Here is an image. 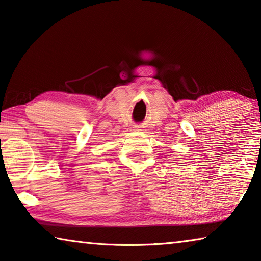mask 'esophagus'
Here are the masks:
<instances>
[{
    "instance_id": "1",
    "label": "esophagus",
    "mask_w": 261,
    "mask_h": 261,
    "mask_svg": "<svg viewBox=\"0 0 261 261\" xmlns=\"http://www.w3.org/2000/svg\"><path fill=\"white\" fill-rule=\"evenodd\" d=\"M134 129H135V130H139V129H140V127H139V126H135V127H134Z\"/></svg>"
}]
</instances>
